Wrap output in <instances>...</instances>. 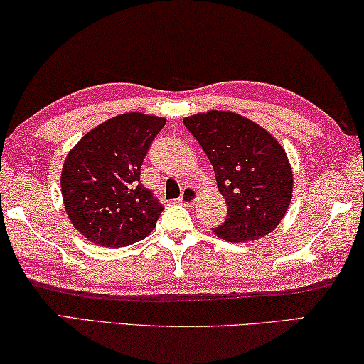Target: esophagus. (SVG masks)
<instances>
[{"label": "esophagus", "instance_id": "34e87169", "mask_svg": "<svg viewBox=\"0 0 364 364\" xmlns=\"http://www.w3.org/2000/svg\"><path fill=\"white\" fill-rule=\"evenodd\" d=\"M199 193L196 191L193 186H184L183 191H181V198H180V204L184 205H191L196 199H198Z\"/></svg>", "mask_w": 364, "mask_h": 364}]
</instances>
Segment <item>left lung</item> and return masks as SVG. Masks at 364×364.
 Segmentation results:
<instances>
[{
    "mask_svg": "<svg viewBox=\"0 0 364 364\" xmlns=\"http://www.w3.org/2000/svg\"><path fill=\"white\" fill-rule=\"evenodd\" d=\"M215 171L227 218L213 228L241 243L275 230L291 203L293 175L287 154L261 126L232 112L198 113L183 119Z\"/></svg>",
    "mask_w": 364,
    "mask_h": 364,
    "instance_id": "8db88e82",
    "label": "left lung"
}]
</instances>
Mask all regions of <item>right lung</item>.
Wrapping results in <instances>:
<instances>
[{"mask_svg": "<svg viewBox=\"0 0 364 364\" xmlns=\"http://www.w3.org/2000/svg\"><path fill=\"white\" fill-rule=\"evenodd\" d=\"M165 118L124 113L89 131L68 154L61 193L69 220L92 243L123 247L152 232L164 205L141 166Z\"/></svg>", "mask_w": 364, "mask_h": 364, "instance_id": "1", "label": "right lung"}]
</instances>
